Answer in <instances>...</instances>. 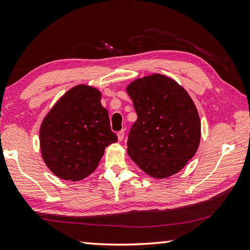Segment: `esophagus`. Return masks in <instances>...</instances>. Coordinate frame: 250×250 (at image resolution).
Segmentation results:
<instances>
[{
	"instance_id": "1",
	"label": "esophagus",
	"mask_w": 250,
	"mask_h": 250,
	"mask_svg": "<svg viewBox=\"0 0 250 250\" xmlns=\"http://www.w3.org/2000/svg\"><path fill=\"white\" fill-rule=\"evenodd\" d=\"M117 136H118V141H119V142H121L122 140H124V137H125V130L119 131L118 133H117Z\"/></svg>"
}]
</instances>
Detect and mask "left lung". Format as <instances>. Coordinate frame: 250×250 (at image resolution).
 Here are the masks:
<instances>
[{
    "label": "left lung",
    "instance_id": "obj_1",
    "mask_svg": "<svg viewBox=\"0 0 250 250\" xmlns=\"http://www.w3.org/2000/svg\"><path fill=\"white\" fill-rule=\"evenodd\" d=\"M126 92L137 114L126 143L128 155L151 177L176 174L200 144L201 121L192 99L180 84L161 74L136 79Z\"/></svg>",
    "mask_w": 250,
    "mask_h": 250
}]
</instances>
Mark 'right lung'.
I'll return each instance as SVG.
<instances>
[{"label": "right lung", "mask_w": 250, "mask_h": 250, "mask_svg": "<svg viewBox=\"0 0 250 250\" xmlns=\"http://www.w3.org/2000/svg\"><path fill=\"white\" fill-rule=\"evenodd\" d=\"M117 142L98 89L78 84L63 95L42 122L41 152L56 176L77 182L98 167L105 148Z\"/></svg>", "instance_id": "1"}]
</instances>
